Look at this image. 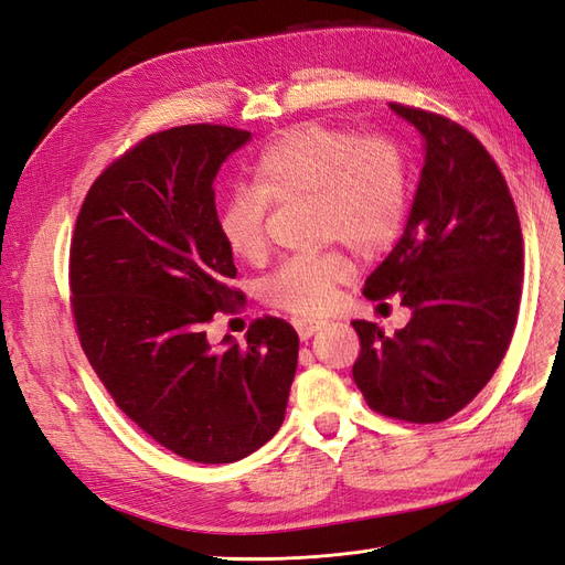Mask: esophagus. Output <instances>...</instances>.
Wrapping results in <instances>:
<instances>
[{
  "label": "esophagus",
  "instance_id": "34e87169",
  "mask_svg": "<svg viewBox=\"0 0 565 565\" xmlns=\"http://www.w3.org/2000/svg\"><path fill=\"white\" fill-rule=\"evenodd\" d=\"M324 324H328V320H322V318H297L295 320V328H297V334L301 341L311 339L320 328H324Z\"/></svg>",
  "mask_w": 565,
  "mask_h": 565
}]
</instances>
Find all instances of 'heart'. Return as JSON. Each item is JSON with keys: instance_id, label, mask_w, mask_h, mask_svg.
<instances>
[{"instance_id": "1", "label": "heart", "mask_w": 565, "mask_h": 565, "mask_svg": "<svg viewBox=\"0 0 565 565\" xmlns=\"http://www.w3.org/2000/svg\"><path fill=\"white\" fill-rule=\"evenodd\" d=\"M252 185H237L218 212L228 249L245 262L266 254L268 202L313 200L322 243H347L372 256L396 241L407 210L401 150L386 139H361L324 125L285 131L249 167ZM351 278V264L337 252L287 259L262 285L268 303L287 311H322L337 287Z\"/></svg>"}]
</instances>
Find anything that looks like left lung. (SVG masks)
Returning a JSON list of instances; mask_svg holds the SVG:
<instances>
[{
	"label": "left lung",
	"mask_w": 565,
	"mask_h": 565,
	"mask_svg": "<svg viewBox=\"0 0 565 565\" xmlns=\"http://www.w3.org/2000/svg\"><path fill=\"white\" fill-rule=\"evenodd\" d=\"M424 141L405 231L370 273L372 301L401 295L403 330L353 320V380L386 417L434 424L469 405L509 349L523 282V235L502 172L465 127L388 104Z\"/></svg>",
	"instance_id": "1"
}]
</instances>
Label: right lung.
<instances>
[{
    "mask_svg": "<svg viewBox=\"0 0 565 565\" xmlns=\"http://www.w3.org/2000/svg\"><path fill=\"white\" fill-rule=\"evenodd\" d=\"M249 131L188 125L148 136L100 174L75 224L71 289L79 344L117 407L160 446L228 465L285 419L299 337L256 320L245 344L204 324L243 303L218 231L214 179Z\"/></svg>",
    "mask_w": 565,
    "mask_h": 565,
    "instance_id": "right-lung-1",
    "label": "right lung"
}]
</instances>
